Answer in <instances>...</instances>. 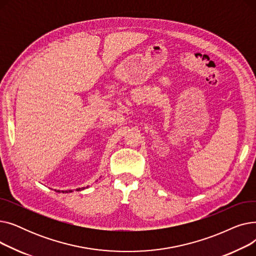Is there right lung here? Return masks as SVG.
Wrapping results in <instances>:
<instances>
[{
	"mask_svg": "<svg viewBox=\"0 0 256 256\" xmlns=\"http://www.w3.org/2000/svg\"><path fill=\"white\" fill-rule=\"evenodd\" d=\"M85 189V188H78V189H76V191H80V190H84ZM56 192H59L60 193V191L58 190H55ZM68 192H72V190H68V191H65V193H68ZM62 193H64V191H62Z\"/></svg>",
	"mask_w": 256,
	"mask_h": 256,
	"instance_id": "add662e5",
	"label": "right lung"
}]
</instances>
